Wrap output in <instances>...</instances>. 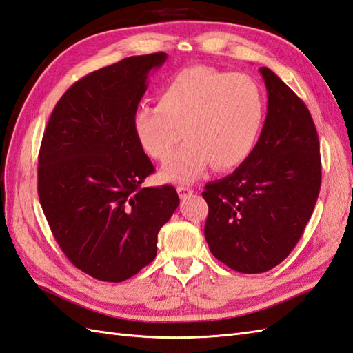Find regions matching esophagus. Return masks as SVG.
Segmentation results:
<instances>
[{
	"instance_id": "esophagus-1",
	"label": "esophagus",
	"mask_w": 353,
	"mask_h": 353,
	"mask_svg": "<svg viewBox=\"0 0 353 353\" xmlns=\"http://www.w3.org/2000/svg\"><path fill=\"white\" fill-rule=\"evenodd\" d=\"M177 192H179L180 198H186L188 195L194 194V189L191 186H186V185H179L177 186Z\"/></svg>"
}]
</instances>
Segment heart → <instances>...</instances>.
Wrapping results in <instances>:
<instances>
[{
  "label": "heart",
  "mask_w": 353,
  "mask_h": 353,
  "mask_svg": "<svg viewBox=\"0 0 353 353\" xmlns=\"http://www.w3.org/2000/svg\"><path fill=\"white\" fill-rule=\"evenodd\" d=\"M265 103L255 80L209 67L182 70L161 88L157 105H143L134 131L153 159L170 158L162 168L170 182H191L212 164L216 170L241 165L263 131Z\"/></svg>",
  "instance_id": "1"
}]
</instances>
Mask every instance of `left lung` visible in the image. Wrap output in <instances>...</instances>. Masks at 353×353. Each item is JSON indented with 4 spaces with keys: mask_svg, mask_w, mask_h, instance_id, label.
<instances>
[{
    "mask_svg": "<svg viewBox=\"0 0 353 353\" xmlns=\"http://www.w3.org/2000/svg\"><path fill=\"white\" fill-rule=\"evenodd\" d=\"M267 116L252 155L205 185L204 236L214 258L239 273H264L291 254L321 189L319 139L309 108L267 67Z\"/></svg>",
    "mask_w": 353,
    "mask_h": 353,
    "instance_id": "obj_1",
    "label": "left lung"
}]
</instances>
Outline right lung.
<instances>
[{"label": "right lung", "mask_w": 353, "mask_h": 353, "mask_svg": "<svg viewBox=\"0 0 353 353\" xmlns=\"http://www.w3.org/2000/svg\"><path fill=\"white\" fill-rule=\"evenodd\" d=\"M167 53L130 57L61 97L39 155V196L59 248L79 270L123 282L157 256L180 203L171 185L141 188L153 168L134 131L148 79Z\"/></svg>", "instance_id": "obj_1"}]
</instances>
